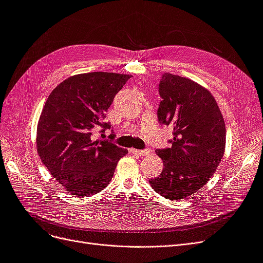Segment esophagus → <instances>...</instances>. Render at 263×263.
Masks as SVG:
<instances>
[{"label":"esophagus","mask_w":263,"mask_h":263,"mask_svg":"<svg viewBox=\"0 0 263 263\" xmlns=\"http://www.w3.org/2000/svg\"><path fill=\"white\" fill-rule=\"evenodd\" d=\"M129 151H130L132 154H134V155H138V156H145V155H147V154H150V153H151V150H149V149H147V150H139V149L130 148V149H129Z\"/></svg>","instance_id":"34e87169"}]
</instances>
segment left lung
<instances>
[{"label":"left lung","instance_id":"left-lung-1","mask_svg":"<svg viewBox=\"0 0 263 263\" xmlns=\"http://www.w3.org/2000/svg\"><path fill=\"white\" fill-rule=\"evenodd\" d=\"M159 93V122L172 124L174 137L171 148L156 150L164 166L149 182L168 200H184L209 182L220 163L225 122L213 94L191 79L164 73Z\"/></svg>","mask_w":263,"mask_h":263}]
</instances>
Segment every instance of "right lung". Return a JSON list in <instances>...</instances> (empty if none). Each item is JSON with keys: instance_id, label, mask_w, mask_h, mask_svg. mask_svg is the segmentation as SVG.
<instances>
[{"instance_id": "right-lung-1", "label": "right lung", "mask_w": 263, "mask_h": 263, "mask_svg": "<svg viewBox=\"0 0 263 263\" xmlns=\"http://www.w3.org/2000/svg\"><path fill=\"white\" fill-rule=\"evenodd\" d=\"M129 78L101 71L71 76L47 99L37 124V153L68 193L84 197L99 193L128 153L92 136L100 126L110 127L103 119Z\"/></svg>"}]
</instances>
